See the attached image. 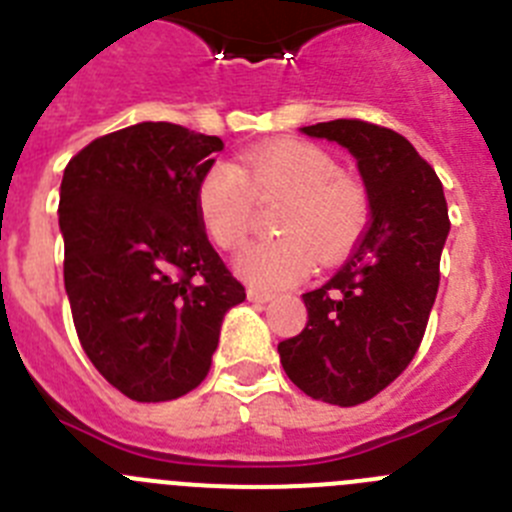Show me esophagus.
<instances>
[{
	"label": "esophagus",
	"mask_w": 512,
	"mask_h": 512,
	"mask_svg": "<svg viewBox=\"0 0 512 512\" xmlns=\"http://www.w3.org/2000/svg\"><path fill=\"white\" fill-rule=\"evenodd\" d=\"M248 302H256V305H266V302L274 300V295H269V292H259V289H248Z\"/></svg>",
	"instance_id": "obj_1"
}]
</instances>
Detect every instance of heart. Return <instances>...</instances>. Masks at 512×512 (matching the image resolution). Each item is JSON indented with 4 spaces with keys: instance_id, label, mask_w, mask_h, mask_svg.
<instances>
[{
    "instance_id": "obj_1",
    "label": "heart",
    "mask_w": 512,
    "mask_h": 512,
    "mask_svg": "<svg viewBox=\"0 0 512 512\" xmlns=\"http://www.w3.org/2000/svg\"><path fill=\"white\" fill-rule=\"evenodd\" d=\"M287 197L277 220L282 238L259 241L235 256L243 282L259 289L297 284L315 266L343 259L369 223V197L343 176L341 164L320 146L279 140L246 153L241 166L215 161L197 184V212L220 248H235L251 230L256 200Z\"/></svg>"
}]
</instances>
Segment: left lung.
<instances>
[{
  "label": "left lung",
  "instance_id": "left-lung-1",
  "mask_svg": "<svg viewBox=\"0 0 512 512\" xmlns=\"http://www.w3.org/2000/svg\"><path fill=\"white\" fill-rule=\"evenodd\" d=\"M300 130L356 158L372 223L346 264L302 295L307 325L279 343V359L312 400L351 408L395 382L423 341L449 210L436 171L395 130L364 120Z\"/></svg>",
  "mask_w": 512,
  "mask_h": 512
}]
</instances>
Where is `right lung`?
I'll return each instance as SVG.
<instances>
[{"label":"right lung","instance_id":"obj_1","mask_svg":"<svg viewBox=\"0 0 512 512\" xmlns=\"http://www.w3.org/2000/svg\"><path fill=\"white\" fill-rule=\"evenodd\" d=\"M220 151L217 135L138 122L92 140L63 171L58 225L76 333L130 400L192 392L210 372L225 312L246 300L194 202Z\"/></svg>","mask_w":512,"mask_h":512}]
</instances>
